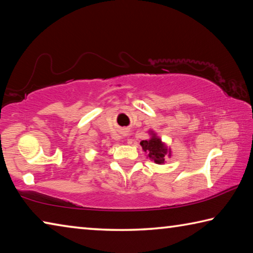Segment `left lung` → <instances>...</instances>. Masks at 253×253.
Listing matches in <instances>:
<instances>
[{
    "label": "left lung",
    "instance_id": "left-lung-1",
    "mask_svg": "<svg viewBox=\"0 0 253 253\" xmlns=\"http://www.w3.org/2000/svg\"><path fill=\"white\" fill-rule=\"evenodd\" d=\"M140 146L144 149V152L148 154L149 158H152V160L158 163V164L164 163V156L166 155L168 149L164 147V145L162 144L160 138L152 137L149 140H142L140 142Z\"/></svg>",
    "mask_w": 253,
    "mask_h": 253
}]
</instances>
